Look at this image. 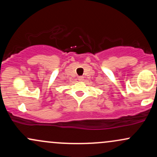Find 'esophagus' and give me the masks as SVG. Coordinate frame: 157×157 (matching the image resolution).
<instances>
[{"label":"esophagus","mask_w":157,"mask_h":157,"mask_svg":"<svg viewBox=\"0 0 157 157\" xmlns=\"http://www.w3.org/2000/svg\"><path fill=\"white\" fill-rule=\"evenodd\" d=\"M78 80L79 81H82V80H83V77H78Z\"/></svg>","instance_id":"1"}]
</instances>
